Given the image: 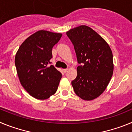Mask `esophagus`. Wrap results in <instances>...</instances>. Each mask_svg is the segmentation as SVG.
Returning <instances> with one entry per match:
<instances>
[{
    "label": "esophagus",
    "mask_w": 132,
    "mask_h": 132,
    "mask_svg": "<svg viewBox=\"0 0 132 132\" xmlns=\"http://www.w3.org/2000/svg\"><path fill=\"white\" fill-rule=\"evenodd\" d=\"M67 70H68V69H63L64 73H66V72L67 71Z\"/></svg>",
    "instance_id": "1"
}]
</instances>
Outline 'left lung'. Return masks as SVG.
I'll return each instance as SVG.
<instances>
[{
  "mask_svg": "<svg viewBox=\"0 0 132 132\" xmlns=\"http://www.w3.org/2000/svg\"><path fill=\"white\" fill-rule=\"evenodd\" d=\"M66 34L80 64L77 76L71 82L74 91L80 98L92 101L105 90L112 76V50L98 34L87 26L71 29Z\"/></svg>",
  "mask_w": 132,
  "mask_h": 132,
  "instance_id": "obj_1",
  "label": "left lung"
}]
</instances>
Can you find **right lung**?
<instances>
[{"mask_svg": "<svg viewBox=\"0 0 132 132\" xmlns=\"http://www.w3.org/2000/svg\"><path fill=\"white\" fill-rule=\"evenodd\" d=\"M62 36L60 33L39 30L21 44L15 65L21 85L31 96L45 100L57 90L62 75L51 65L52 48Z\"/></svg>", "mask_w": 132, "mask_h": 132, "instance_id": "obj_1", "label": "right lung"}]
</instances>
